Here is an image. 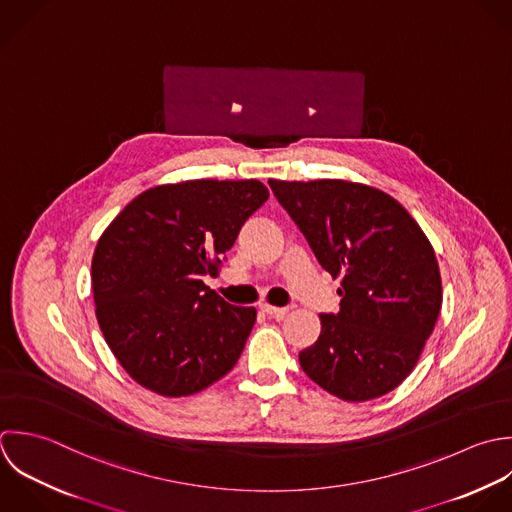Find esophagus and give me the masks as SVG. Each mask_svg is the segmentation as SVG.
<instances>
[{"label":"esophagus","mask_w":512,"mask_h":512,"mask_svg":"<svg viewBox=\"0 0 512 512\" xmlns=\"http://www.w3.org/2000/svg\"><path fill=\"white\" fill-rule=\"evenodd\" d=\"M259 309H261L263 313L271 315V317H277V319H281V317H285V315L289 313L287 307H275V305H269V303H261Z\"/></svg>","instance_id":"esophagus-1"}]
</instances>
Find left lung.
I'll list each match as a JSON object with an SVG mask.
<instances>
[{
	"mask_svg": "<svg viewBox=\"0 0 512 512\" xmlns=\"http://www.w3.org/2000/svg\"><path fill=\"white\" fill-rule=\"evenodd\" d=\"M333 279L339 313L319 315V339L301 369L327 393L363 403L397 389L415 369L443 305L435 249L391 195L345 179H269Z\"/></svg>",
	"mask_w": 512,
	"mask_h": 512,
	"instance_id": "1",
	"label": "left lung"
}]
</instances>
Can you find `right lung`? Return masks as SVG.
Wrapping results in <instances>:
<instances>
[{"label": "right lung", "instance_id": "right-lung-1", "mask_svg": "<svg viewBox=\"0 0 512 512\" xmlns=\"http://www.w3.org/2000/svg\"><path fill=\"white\" fill-rule=\"evenodd\" d=\"M257 179L157 185L123 207L91 261L95 317L111 353L141 387L187 397L225 377L255 325L203 283L243 223L267 201Z\"/></svg>", "mask_w": 512, "mask_h": 512}]
</instances>
